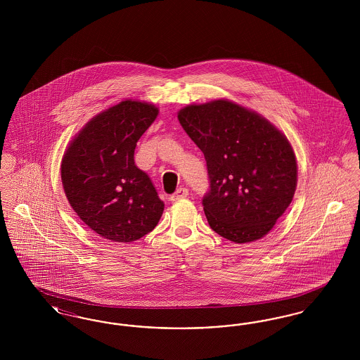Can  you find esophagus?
Instances as JSON below:
<instances>
[{"instance_id":"esophagus-1","label":"esophagus","mask_w":360,"mask_h":360,"mask_svg":"<svg viewBox=\"0 0 360 360\" xmlns=\"http://www.w3.org/2000/svg\"><path fill=\"white\" fill-rule=\"evenodd\" d=\"M188 195V190L186 188H176V191L170 197L172 201H179L182 198H186Z\"/></svg>"}]
</instances>
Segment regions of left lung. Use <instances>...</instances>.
Instances as JSON below:
<instances>
[{
  "mask_svg": "<svg viewBox=\"0 0 360 360\" xmlns=\"http://www.w3.org/2000/svg\"><path fill=\"white\" fill-rule=\"evenodd\" d=\"M178 120L205 156L202 206L210 228L235 243L267 235L297 186L288 139L257 113L224 100L188 105Z\"/></svg>",
  "mask_w": 360,
  "mask_h": 360,
  "instance_id": "1",
  "label": "left lung"
}]
</instances>
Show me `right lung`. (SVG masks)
Listing matches in <instances>:
<instances>
[{"instance_id":"right-lung-1","label":"right lung","mask_w":360,"mask_h":360,"mask_svg":"<svg viewBox=\"0 0 360 360\" xmlns=\"http://www.w3.org/2000/svg\"><path fill=\"white\" fill-rule=\"evenodd\" d=\"M158 108L122 101L86 124L62 160V184L78 217L103 239L129 243L150 233L165 204L135 165V148Z\"/></svg>"}]
</instances>
